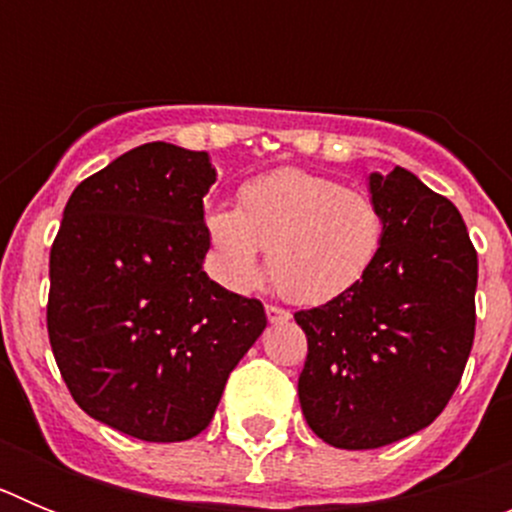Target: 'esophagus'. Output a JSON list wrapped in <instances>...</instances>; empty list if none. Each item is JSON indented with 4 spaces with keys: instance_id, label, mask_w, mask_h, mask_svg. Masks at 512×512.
Listing matches in <instances>:
<instances>
[{
    "instance_id": "1",
    "label": "esophagus",
    "mask_w": 512,
    "mask_h": 512,
    "mask_svg": "<svg viewBox=\"0 0 512 512\" xmlns=\"http://www.w3.org/2000/svg\"><path fill=\"white\" fill-rule=\"evenodd\" d=\"M266 318H269V323H287L292 315H289V310H284L279 305H266Z\"/></svg>"
}]
</instances>
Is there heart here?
<instances>
[{
	"label": "heart",
	"mask_w": 512,
	"mask_h": 512,
	"mask_svg": "<svg viewBox=\"0 0 512 512\" xmlns=\"http://www.w3.org/2000/svg\"><path fill=\"white\" fill-rule=\"evenodd\" d=\"M207 235L230 287L259 282L266 248L271 282L287 300L325 305L369 277L384 246V212L372 194L287 166L243 184L238 210H212Z\"/></svg>",
	"instance_id": "heart-1"
}]
</instances>
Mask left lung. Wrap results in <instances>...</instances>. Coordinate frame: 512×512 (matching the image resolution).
Instances as JSON below:
<instances>
[{"mask_svg": "<svg viewBox=\"0 0 512 512\" xmlns=\"http://www.w3.org/2000/svg\"><path fill=\"white\" fill-rule=\"evenodd\" d=\"M384 246L348 295L295 320L307 336L302 415L336 449H379L431 425L474 343L477 251L454 202L395 166L372 174Z\"/></svg>", "mask_w": 512, "mask_h": 512, "instance_id": "8db88e82", "label": "left lung"}]
</instances>
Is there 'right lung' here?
Segmentation results:
<instances>
[{
	"instance_id": "add662e5",
	"label": "right lung",
	"mask_w": 512,
	"mask_h": 512,
	"mask_svg": "<svg viewBox=\"0 0 512 512\" xmlns=\"http://www.w3.org/2000/svg\"><path fill=\"white\" fill-rule=\"evenodd\" d=\"M205 151L146 143L87 176L51 246L48 338L81 410L140 441L202 433L266 328L256 297L202 271Z\"/></svg>"
}]
</instances>
